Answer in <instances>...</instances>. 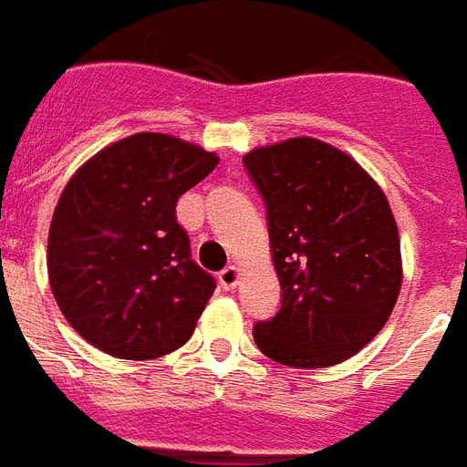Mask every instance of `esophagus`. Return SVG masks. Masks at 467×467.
<instances>
[{
  "instance_id": "esophagus-1",
  "label": "esophagus",
  "mask_w": 467,
  "mask_h": 467,
  "mask_svg": "<svg viewBox=\"0 0 467 467\" xmlns=\"http://www.w3.org/2000/svg\"><path fill=\"white\" fill-rule=\"evenodd\" d=\"M241 281V268L238 266H226L223 271L219 274V284L226 288V291H234Z\"/></svg>"
}]
</instances>
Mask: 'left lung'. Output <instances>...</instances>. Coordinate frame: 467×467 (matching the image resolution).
Wrapping results in <instances>:
<instances>
[{
	"label": "left lung",
	"instance_id": "1",
	"mask_svg": "<svg viewBox=\"0 0 467 467\" xmlns=\"http://www.w3.org/2000/svg\"><path fill=\"white\" fill-rule=\"evenodd\" d=\"M266 201L271 258L284 304L254 326L281 366L328 368L386 326L403 284L400 236L378 182L353 156L313 136L244 156Z\"/></svg>",
	"mask_w": 467,
	"mask_h": 467
}]
</instances>
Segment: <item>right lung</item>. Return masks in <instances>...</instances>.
Masks as SVG:
<instances>
[{
  "label": "right lung",
  "instance_id": "add662e5",
  "mask_svg": "<svg viewBox=\"0 0 467 467\" xmlns=\"http://www.w3.org/2000/svg\"><path fill=\"white\" fill-rule=\"evenodd\" d=\"M219 156L141 131L87 159L64 186L47 246L49 285L74 331L114 358L182 348L216 281L192 261L176 201Z\"/></svg>",
  "mask_w": 467,
  "mask_h": 467
}]
</instances>
